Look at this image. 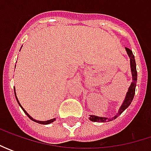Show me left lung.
<instances>
[{
    "instance_id": "8db88e82",
    "label": "left lung",
    "mask_w": 151,
    "mask_h": 151,
    "mask_svg": "<svg viewBox=\"0 0 151 151\" xmlns=\"http://www.w3.org/2000/svg\"><path fill=\"white\" fill-rule=\"evenodd\" d=\"M127 51V54L129 57L130 60V69L131 74H132V82L128 89V91L126 92V96L124 97V100L121 106L118 110V113H116L113 117H100V116H96V115H90L89 120L92 122H97V123H106V122H110L113 121L115 119H117L121 113L124 111L126 108H128L129 106L131 104V102L134 99V96L135 94V87H136L137 83V70H136V63L134 60V55L133 54L132 50L125 48Z\"/></svg>"
}]
</instances>
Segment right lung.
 <instances>
[{"label": "right lung", "instance_id": "obj_1", "mask_svg": "<svg viewBox=\"0 0 151 151\" xmlns=\"http://www.w3.org/2000/svg\"><path fill=\"white\" fill-rule=\"evenodd\" d=\"M22 49V48H21ZM15 68H16V65H15ZM14 93H15V96H16V99H17V103H18V105L20 106L21 108L23 110V112H24V113L26 114L27 116L29 118V119H31V120H32V121H34V122H36V123H38V124H51V123H53L54 121H55V119H50V120H47V121H39V120H36V119H32V117L28 114V113H27L26 110L23 108V107H22V105L20 104V102H19V101H18V98H17V94H16V89H15V86H14Z\"/></svg>", "mask_w": 151, "mask_h": 151}]
</instances>
